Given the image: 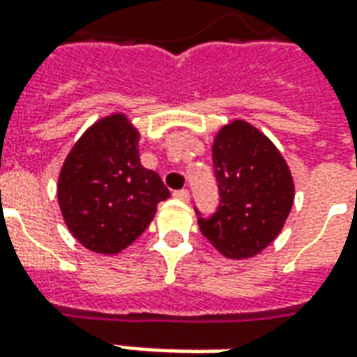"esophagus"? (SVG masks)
<instances>
[{
  "label": "esophagus",
  "instance_id": "esophagus-1",
  "mask_svg": "<svg viewBox=\"0 0 357 357\" xmlns=\"http://www.w3.org/2000/svg\"><path fill=\"white\" fill-rule=\"evenodd\" d=\"M174 197H176V199H179V201L187 202L189 201V191H187V189H179V191H176V193H174Z\"/></svg>",
  "mask_w": 357,
  "mask_h": 357
}]
</instances>
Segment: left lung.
Listing matches in <instances>:
<instances>
[{
    "label": "left lung",
    "mask_w": 357,
    "mask_h": 357,
    "mask_svg": "<svg viewBox=\"0 0 357 357\" xmlns=\"http://www.w3.org/2000/svg\"><path fill=\"white\" fill-rule=\"evenodd\" d=\"M220 206L201 233L229 260H247L269 247L283 229L294 202L289 164L266 133L235 118L222 126L212 143Z\"/></svg>",
    "instance_id": "left-lung-1"
}]
</instances>
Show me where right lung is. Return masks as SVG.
<instances>
[{
  "instance_id": "right-lung-1",
  "label": "right lung",
  "mask_w": 357,
  "mask_h": 357,
  "mask_svg": "<svg viewBox=\"0 0 357 357\" xmlns=\"http://www.w3.org/2000/svg\"><path fill=\"white\" fill-rule=\"evenodd\" d=\"M170 191L139 160V130L124 112L89 126L68 151L57 201L74 239L97 255H118L147 229Z\"/></svg>"
}]
</instances>
